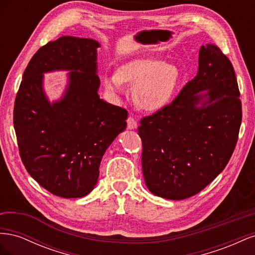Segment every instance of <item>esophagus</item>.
<instances>
[{"label":"esophagus","instance_id":"esophagus-1","mask_svg":"<svg viewBox=\"0 0 255 255\" xmlns=\"http://www.w3.org/2000/svg\"><path fill=\"white\" fill-rule=\"evenodd\" d=\"M127 122H128V129H134V128H137V122L132 117V116H129V117L128 118V120H127Z\"/></svg>","mask_w":255,"mask_h":255}]
</instances>
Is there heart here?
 Returning a JSON list of instances; mask_svg holds the SVG:
<instances>
[{"mask_svg": "<svg viewBox=\"0 0 255 255\" xmlns=\"http://www.w3.org/2000/svg\"><path fill=\"white\" fill-rule=\"evenodd\" d=\"M179 79L177 68L170 63L151 57L128 60L116 74H105L103 83L112 95L123 91L122 84L133 87L136 105L145 112H155L170 100Z\"/></svg>", "mask_w": 255, "mask_h": 255, "instance_id": "1", "label": "heart"}]
</instances>
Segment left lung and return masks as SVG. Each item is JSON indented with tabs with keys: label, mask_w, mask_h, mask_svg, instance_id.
<instances>
[{
	"label": "left lung",
	"mask_w": 255,
	"mask_h": 255,
	"mask_svg": "<svg viewBox=\"0 0 255 255\" xmlns=\"http://www.w3.org/2000/svg\"><path fill=\"white\" fill-rule=\"evenodd\" d=\"M241 123L233 66L215 44L202 45L195 79L171 104L140 120L146 187L169 200L197 195L229 163Z\"/></svg>",
	"instance_id": "obj_1"
}]
</instances>
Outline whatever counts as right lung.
I'll list each match as a JSON object with an SVG mask.
<instances>
[{"label":"right lung","mask_w":255,"mask_h":255,"mask_svg":"<svg viewBox=\"0 0 255 255\" xmlns=\"http://www.w3.org/2000/svg\"><path fill=\"white\" fill-rule=\"evenodd\" d=\"M95 39L63 36L36 52L16 97L13 127L20 156L33 179L63 198H82L95 188L107 148L127 128L128 112L98 94ZM68 71L64 95L50 103L43 74Z\"/></svg>","instance_id":"obj_1"}]
</instances>
